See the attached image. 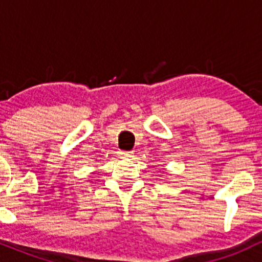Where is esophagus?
<instances>
[{
  "mask_svg": "<svg viewBox=\"0 0 262 262\" xmlns=\"http://www.w3.org/2000/svg\"><path fill=\"white\" fill-rule=\"evenodd\" d=\"M119 156L124 159L132 158V156H133V151H119Z\"/></svg>",
  "mask_w": 262,
  "mask_h": 262,
  "instance_id": "34e87169",
  "label": "esophagus"
}]
</instances>
